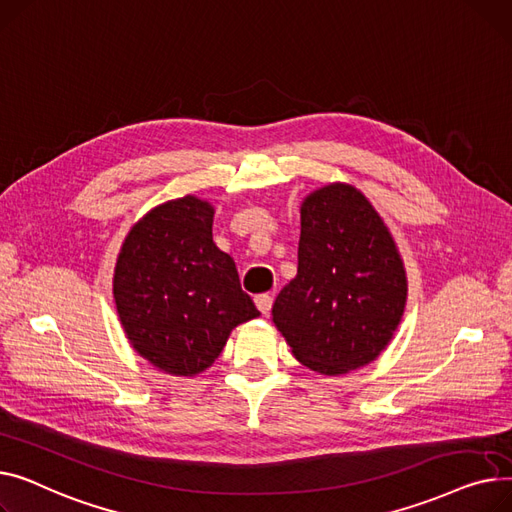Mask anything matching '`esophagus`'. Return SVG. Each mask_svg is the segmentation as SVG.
I'll list each match as a JSON object with an SVG mask.
<instances>
[{
	"mask_svg": "<svg viewBox=\"0 0 512 512\" xmlns=\"http://www.w3.org/2000/svg\"><path fill=\"white\" fill-rule=\"evenodd\" d=\"M254 304L266 316L270 312V306H273V297H270L268 293H260V295L254 297Z\"/></svg>",
	"mask_w": 512,
	"mask_h": 512,
	"instance_id": "obj_1",
	"label": "esophagus"
}]
</instances>
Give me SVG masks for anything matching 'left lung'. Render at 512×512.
Segmentation results:
<instances>
[{
  "mask_svg": "<svg viewBox=\"0 0 512 512\" xmlns=\"http://www.w3.org/2000/svg\"><path fill=\"white\" fill-rule=\"evenodd\" d=\"M297 275L273 304V322L299 364L341 376L393 341L407 304V273L393 235L351 184L310 192L302 206Z\"/></svg>",
  "mask_w": 512,
  "mask_h": 512,
  "instance_id": "obj_1",
  "label": "left lung"
}]
</instances>
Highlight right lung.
I'll return each instance as SVG.
<instances>
[{
  "mask_svg": "<svg viewBox=\"0 0 512 512\" xmlns=\"http://www.w3.org/2000/svg\"><path fill=\"white\" fill-rule=\"evenodd\" d=\"M213 219L208 200H167L132 225L117 254L119 322L134 351L171 376L213 366L231 330L260 316L233 258L213 242Z\"/></svg>",
  "mask_w": 512,
  "mask_h": 512,
  "instance_id": "1",
  "label": "right lung"
}]
</instances>
